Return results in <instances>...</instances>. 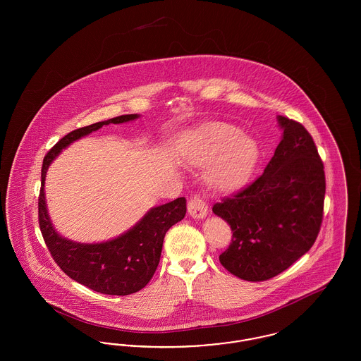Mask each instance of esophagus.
<instances>
[{
  "instance_id": "esophagus-1",
  "label": "esophagus",
  "mask_w": 361,
  "mask_h": 361,
  "mask_svg": "<svg viewBox=\"0 0 361 361\" xmlns=\"http://www.w3.org/2000/svg\"><path fill=\"white\" fill-rule=\"evenodd\" d=\"M188 214L195 219H203L208 214V207L206 202L199 196L193 195L188 203Z\"/></svg>"
}]
</instances>
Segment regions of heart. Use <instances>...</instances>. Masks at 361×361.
I'll return each mask as SVG.
<instances>
[{
    "instance_id": "heart-1",
    "label": "heart",
    "mask_w": 361,
    "mask_h": 361,
    "mask_svg": "<svg viewBox=\"0 0 361 361\" xmlns=\"http://www.w3.org/2000/svg\"><path fill=\"white\" fill-rule=\"evenodd\" d=\"M189 164L204 166L208 188L231 195L247 185L259 161V146L240 128L224 121H208L195 128L183 146Z\"/></svg>"
}]
</instances>
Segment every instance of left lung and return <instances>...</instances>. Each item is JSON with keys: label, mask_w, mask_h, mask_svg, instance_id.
I'll return each mask as SVG.
<instances>
[{"label": "left lung", "mask_w": 361, "mask_h": 361, "mask_svg": "<svg viewBox=\"0 0 361 361\" xmlns=\"http://www.w3.org/2000/svg\"><path fill=\"white\" fill-rule=\"evenodd\" d=\"M277 121L283 137L264 173L212 207L233 231L219 261L246 281L290 268L311 249L324 218L326 181L317 146L300 123L284 116Z\"/></svg>", "instance_id": "obj_1"}]
</instances>
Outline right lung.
<instances>
[{
  "label": "right lung",
  "instance_id": "1",
  "mask_svg": "<svg viewBox=\"0 0 361 361\" xmlns=\"http://www.w3.org/2000/svg\"><path fill=\"white\" fill-rule=\"evenodd\" d=\"M139 115H121L74 130L62 137L43 159L39 195V226L54 261L70 279L105 295H130L140 291L154 275L166 231L187 212L185 197L152 208L134 227L118 238L100 243H81L56 233L47 212L44 181L52 161L74 140L106 124L135 121Z\"/></svg>",
  "mask_w": 361,
  "mask_h": 361
}]
</instances>
